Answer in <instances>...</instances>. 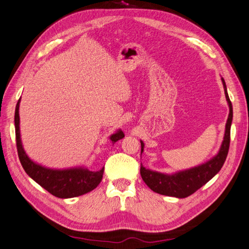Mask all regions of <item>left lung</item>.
<instances>
[{"instance_id":"obj_1","label":"left lung","mask_w":249,"mask_h":249,"mask_svg":"<svg viewBox=\"0 0 249 249\" xmlns=\"http://www.w3.org/2000/svg\"><path fill=\"white\" fill-rule=\"evenodd\" d=\"M223 83L224 94L229 105V117L226 124V132L222 141L221 147H220L218 154L212 159L199 166L186 169V170L178 171L176 173H161L158 171H153L151 169H146L141 165V177L149 189L156 192L158 194L173 196L178 198H185L187 196L195 193L196 191L205 185L209 180L217 175L222 168L224 161H226L229 146H230V132H231V124L233 118V108L232 103L227 91V86L223 78L221 79ZM144 151V143L141 141V153Z\"/></svg>"}]
</instances>
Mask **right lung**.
<instances>
[{"label": "right lung", "mask_w": 249, "mask_h": 249, "mask_svg": "<svg viewBox=\"0 0 249 249\" xmlns=\"http://www.w3.org/2000/svg\"><path fill=\"white\" fill-rule=\"evenodd\" d=\"M19 104L20 98L17 102L15 109V131L16 145L18 157L22 168L32 180L41 185L52 195L58 198H71L87 194L95 189L100 184L104 173V167L101 170L91 171L86 167H73L68 169H52L41 166L39 163L28 157L23 149L20 126H19ZM124 138V134L120 129L111 134L109 140L112 143Z\"/></svg>", "instance_id": "obj_1"}]
</instances>
